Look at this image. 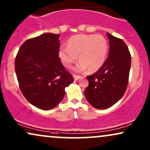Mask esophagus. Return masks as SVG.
I'll return each mask as SVG.
<instances>
[{
    "instance_id": "1",
    "label": "esophagus",
    "mask_w": 150,
    "mask_h": 150,
    "mask_svg": "<svg viewBox=\"0 0 150 150\" xmlns=\"http://www.w3.org/2000/svg\"><path fill=\"white\" fill-rule=\"evenodd\" d=\"M73 78H74V79H75V81L78 80L79 79H80L81 77V76H79V75H73Z\"/></svg>"
}]
</instances>
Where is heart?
I'll use <instances>...</instances> for the list:
<instances>
[{"instance_id":"heart-1","label":"heart","mask_w":150,"mask_h":150,"mask_svg":"<svg viewBox=\"0 0 150 150\" xmlns=\"http://www.w3.org/2000/svg\"><path fill=\"white\" fill-rule=\"evenodd\" d=\"M109 45L103 36L96 35H76L68 41L66 46H62L58 55L63 65L71 68L79 57L75 71L95 72L102 67L107 58Z\"/></svg>"}]
</instances>
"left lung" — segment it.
I'll return each mask as SVG.
<instances>
[{
  "label": "left lung",
  "mask_w": 150,
  "mask_h": 150,
  "mask_svg": "<svg viewBox=\"0 0 150 150\" xmlns=\"http://www.w3.org/2000/svg\"><path fill=\"white\" fill-rule=\"evenodd\" d=\"M109 56L97 72L87 76L89 84L84 91L87 101L98 109H107L120 100L127 87L131 54L121 39L107 33Z\"/></svg>",
  "instance_id": "1"
}]
</instances>
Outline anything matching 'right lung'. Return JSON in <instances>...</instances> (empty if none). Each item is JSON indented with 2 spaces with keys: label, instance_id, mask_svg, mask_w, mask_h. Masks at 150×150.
Returning <instances> with one entry per match:
<instances>
[{
  "label": "right lung",
  "instance_id": "add662e5",
  "mask_svg": "<svg viewBox=\"0 0 150 150\" xmlns=\"http://www.w3.org/2000/svg\"><path fill=\"white\" fill-rule=\"evenodd\" d=\"M59 35L45 33L28 39L15 58V71L21 91L30 104L43 110L62 101L65 87L74 81L58 55Z\"/></svg>",
  "mask_w": 150,
  "mask_h": 150
}]
</instances>
